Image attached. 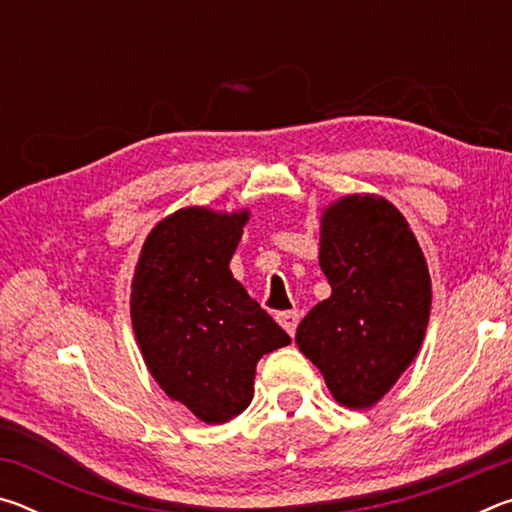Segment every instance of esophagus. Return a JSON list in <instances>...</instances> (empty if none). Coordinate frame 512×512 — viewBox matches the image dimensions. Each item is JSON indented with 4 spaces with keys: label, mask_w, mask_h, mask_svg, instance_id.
Instances as JSON below:
<instances>
[{
    "label": "esophagus",
    "mask_w": 512,
    "mask_h": 512,
    "mask_svg": "<svg viewBox=\"0 0 512 512\" xmlns=\"http://www.w3.org/2000/svg\"><path fill=\"white\" fill-rule=\"evenodd\" d=\"M277 323H280L284 329H287L289 336H293V334H296L298 323H300V314H298L296 309H293V311H280V314H277Z\"/></svg>",
    "instance_id": "1"
}]
</instances>
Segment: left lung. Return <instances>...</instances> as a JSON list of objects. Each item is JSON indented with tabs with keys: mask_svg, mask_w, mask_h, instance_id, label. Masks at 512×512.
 <instances>
[{
	"mask_svg": "<svg viewBox=\"0 0 512 512\" xmlns=\"http://www.w3.org/2000/svg\"><path fill=\"white\" fill-rule=\"evenodd\" d=\"M318 262L332 296L302 318L296 343L336 402L368 409L420 350L431 309L427 262L397 207L368 194L327 207Z\"/></svg>",
	"mask_w": 512,
	"mask_h": 512,
	"instance_id": "obj_1",
	"label": "left lung"
}]
</instances>
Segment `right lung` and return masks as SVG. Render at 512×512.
I'll list each match as a JSON object with an SVG mask.
<instances>
[{
	"instance_id": "right-lung-1",
	"label": "right lung",
	"mask_w": 512,
	"mask_h": 512,
	"mask_svg": "<svg viewBox=\"0 0 512 512\" xmlns=\"http://www.w3.org/2000/svg\"><path fill=\"white\" fill-rule=\"evenodd\" d=\"M248 212L185 207L146 237L135 268L131 318L151 375L207 424L253 400L257 361L291 339L232 277Z\"/></svg>"
}]
</instances>
